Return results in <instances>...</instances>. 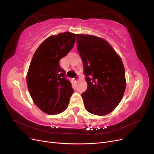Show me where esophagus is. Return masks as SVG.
<instances>
[{"label":"esophagus","instance_id":"1","mask_svg":"<svg viewBox=\"0 0 154 154\" xmlns=\"http://www.w3.org/2000/svg\"><path fill=\"white\" fill-rule=\"evenodd\" d=\"M79 77H77V78H75V82H78L79 81Z\"/></svg>","mask_w":154,"mask_h":154}]
</instances>
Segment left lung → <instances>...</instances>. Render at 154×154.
<instances>
[{"mask_svg":"<svg viewBox=\"0 0 154 154\" xmlns=\"http://www.w3.org/2000/svg\"><path fill=\"white\" fill-rule=\"evenodd\" d=\"M76 45L87 83L82 94L85 108L92 114H108L119 105L126 88L122 60L100 37L77 34Z\"/></svg>","mask_w":154,"mask_h":154,"instance_id":"1","label":"left lung"}]
</instances>
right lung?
<instances>
[{"mask_svg": "<svg viewBox=\"0 0 154 154\" xmlns=\"http://www.w3.org/2000/svg\"><path fill=\"white\" fill-rule=\"evenodd\" d=\"M76 34L65 32L51 36L36 49L27 72L26 82L35 105L53 115L67 109L74 90L59 62L71 51Z\"/></svg>", "mask_w": 154, "mask_h": 154, "instance_id": "right-lung-1", "label": "right lung"}]
</instances>
